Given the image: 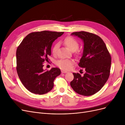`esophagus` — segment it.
Here are the masks:
<instances>
[{
  "mask_svg": "<svg viewBox=\"0 0 125 125\" xmlns=\"http://www.w3.org/2000/svg\"><path fill=\"white\" fill-rule=\"evenodd\" d=\"M62 73H67V71H65V70H62Z\"/></svg>",
  "mask_w": 125,
  "mask_h": 125,
  "instance_id": "obj_1",
  "label": "esophagus"
}]
</instances>
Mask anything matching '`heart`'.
Segmentation results:
<instances>
[{
	"label": "heart",
	"instance_id": "1",
	"mask_svg": "<svg viewBox=\"0 0 125 125\" xmlns=\"http://www.w3.org/2000/svg\"><path fill=\"white\" fill-rule=\"evenodd\" d=\"M63 43L69 50L74 52L76 51L79 47V42L77 39L73 36H67L63 41ZM59 46V44L58 43H55L52 47V52L54 55H56L57 53L58 49ZM74 62L73 59H60L56 62V65L60 68L64 70H69L71 68Z\"/></svg>",
	"mask_w": 125,
	"mask_h": 125
}]
</instances>
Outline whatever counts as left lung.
Instances as JSON below:
<instances>
[{"label": "left lung", "mask_w": 125, "mask_h": 125, "mask_svg": "<svg viewBox=\"0 0 125 125\" xmlns=\"http://www.w3.org/2000/svg\"><path fill=\"white\" fill-rule=\"evenodd\" d=\"M71 35L83 41V52L78 65L85 69V73L83 75L73 73L74 78L70 85L80 95H93L102 88L109 78L111 55L103 40L95 34L80 31L73 32Z\"/></svg>", "instance_id": "8db88e82"}]
</instances>
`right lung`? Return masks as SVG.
I'll return each mask as SVG.
<instances>
[{"instance_id": "add662e5", "label": "right lung", "mask_w": 125, "mask_h": 125, "mask_svg": "<svg viewBox=\"0 0 125 125\" xmlns=\"http://www.w3.org/2000/svg\"><path fill=\"white\" fill-rule=\"evenodd\" d=\"M63 32L43 31L29 34L21 42L16 52L17 73L22 83L30 92L44 94L54 86V81L61 71L58 68L43 69V63L51 55L54 41Z\"/></svg>"}]
</instances>
